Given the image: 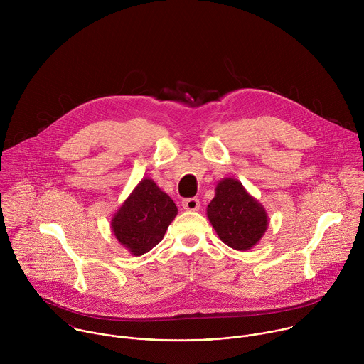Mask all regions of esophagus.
Masks as SVG:
<instances>
[{
  "mask_svg": "<svg viewBox=\"0 0 364 364\" xmlns=\"http://www.w3.org/2000/svg\"><path fill=\"white\" fill-rule=\"evenodd\" d=\"M183 209L187 212H197L200 209V200L198 198H186L181 203Z\"/></svg>",
  "mask_w": 364,
  "mask_h": 364,
  "instance_id": "obj_1",
  "label": "esophagus"
}]
</instances>
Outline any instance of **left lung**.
I'll return each instance as SVG.
<instances>
[{
    "instance_id": "left-lung-1",
    "label": "left lung",
    "mask_w": 364,
    "mask_h": 364,
    "mask_svg": "<svg viewBox=\"0 0 364 364\" xmlns=\"http://www.w3.org/2000/svg\"><path fill=\"white\" fill-rule=\"evenodd\" d=\"M215 191L207 205V219L220 240L242 252L256 246L269 225L265 207L232 177L222 178Z\"/></svg>"
}]
</instances>
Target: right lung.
<instances>
[{
	"label": "right lung",
	"instance_id": "obj_1",
	"mask_svg": "<svg viewBox=\"0 0 364 364\" xmlns=\"http://www.w3.org/2000/svg\"><path fill=\"white\" fill-rule=\"evenodd\" d=\"M177 205L151 178H142L111 220V229L121 246L132 256H141L157 246L177 216Z\"/></svg>",
	"mask_w": 364,
	"mask_h": 364
}]
</instances>
